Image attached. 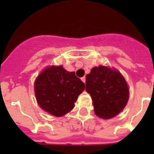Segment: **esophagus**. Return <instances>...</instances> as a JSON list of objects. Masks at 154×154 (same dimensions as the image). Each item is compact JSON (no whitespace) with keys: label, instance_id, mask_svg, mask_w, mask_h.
<instances>
[{"label":"esophagus","instance_id":"1","mask_svg":"<svg viewBox=\"0 0 154 154\" xmlns=\"http://www.w3.org/2000/svg\"><path fill=\"white\" fill-rule=\"evenodd\" d=\"M82 82H84V83H85V77H82Z\"/></svg>","mask_w":154,"mask_h":154}]
</instances>
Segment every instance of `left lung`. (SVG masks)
<instances>
[{
	"mask_svg": "<svg viewBox=\"0 0 154 154\" xmlns=\"http://www.w3.org/2000/svg\"><path fill=\"white\" fill-rule=\"evenodd\" d=\"M85 90L91 96L95 113L104 119L118 114L129 99L128 85L122 75L101 65L86 75Z\"/></svg>",
	"mask_w": 154,
	"mask_h": 154,
	"instance_id": "left-lung-1",
	"label": "left lung"
}]
</instances>
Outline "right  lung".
Segmentation results:
<instances>
[{"label":"right lung","mask_w":154,"mask_h":154,"mask_svg":"<svg viewBox=\"0 0 154 154\" xmlns=\"http://www.w3.org/2000/svg\"><path fill=\"white\" fill-rule=\"evenodd\" d=\"M35 95L38 105L50 114L60 117L74 107L85 84L75 75L60 66L45 69L36 79Z\"/></svg>","instance_id":"add662e5"}]
</instances>
